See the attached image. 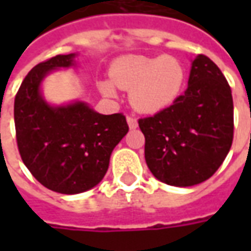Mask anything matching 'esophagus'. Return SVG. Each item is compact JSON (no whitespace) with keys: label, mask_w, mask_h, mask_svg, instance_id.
I'll return each instance as SVG.
<instances>
[{"label":"esophagus","mask_w":251,"mask_h":251,"mask_svg":"<svg viewBox=\"0 0 251 251\" xmlns=\"http://www.w3.org/2000/svg\"><path fill=\"white\" fill-rule=\"evenodd\" d=\"M126 121H127V125H129L130 129H136L137 126H138V122H137V120L133 115H127V117H126Z\"/></svg>","instance_id":"34e87169"}]
</instances>
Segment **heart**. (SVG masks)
<instances>
[{"label":"heart","instance_id":"heart-1","mask_svg":"<svg viewBox=\"0 0 251 251\" xmlns=\"http://www.w3.org/2000/svg\"><path fill=\"white\" fill-rule=\"evenodd\" d=\"M185 68L179 59L167 55H131L115 60L110 70L111 82L130 90V102L141 113H158L177 99L184 87ZM106 97H114L110 82L99 84Z\"/></svg>","mask_w":251,"mask_h":251}]
</instances>
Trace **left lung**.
<instances>
[{
  "label": "left lung",
  "instance_id": "obj_1",
  "mask_svg": "<svg viewBox=\"0 0 251 251\" xmlns=\"http://www.w3.org/2000/svg\"><path fill=\"white\" fill-rule=\"evenodd\" d=\"M138 125L156 179L175 187L199 184L215 174L231 148L230 84L210 57L198 55L184 94L157 114L140 118Z\"/></svg>",
  "mask_w": 251,
  "mask_h": 251
}]
</instances>
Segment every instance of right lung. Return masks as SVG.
<instances>
[{
    "label": "right lung",
    "mask_w": 251,
    "mask_h": 251,
    "mask_svg": "<svg viewBox=\"0 0 251 251\" xmlns=\"http://www.w3.org/2000/svg\"><path fill=\"white\" fill-rule=\"evenodd\" d=\"M74 53L56 55L35 66L14 98V126L20 156L40 184L59 194H79L98 184L110 154L129 131L125 115L99 114L83 102L52 107L40 83L59 67L74 64Z\"/></svg>",
    "instance_id": "obj_1"
}]
</instances>
